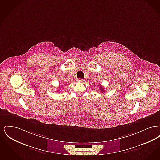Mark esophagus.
Wrapping results in <instances>:
<instances>
[{
    "mask_svg": "<svg viewBox=\"0 0 160 160\" xmlns=\"http://www.w3.org/2000/svg\"><path fill=\"white\" fill-rule=\"evenodd\" d=\"M83 81L84 80L83 79H82V78H78V79H77V82H83Z\"/></svg>",
    "mask_w": 160,
    "mask_h": 160,
    "instance_id": "1",
    "label": "esophagus"
}]
</instances>
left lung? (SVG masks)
Segmentation results:
<instances>
[{
    "label": "left lung",
    "instance_id": "1",
    "mask_svg": "<svg viewBox=\"0 0 160 160\" xmlns=\"http://www.w3.org/2000/svg\"><path fill=\"white\" fill-rule=\"evenodd\" d=\"M99 89H100V90L101 91V92H104V89L101 86H99Z\"/></svg>",
    "mask_w": 160,
    "mask_h": 160
}]
</instances>
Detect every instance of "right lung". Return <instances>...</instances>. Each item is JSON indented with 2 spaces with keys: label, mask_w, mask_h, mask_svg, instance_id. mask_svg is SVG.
Wrapping results in <instances>:
<instances>
[{
  "label": "right lung",
  "mask_w": 160,
  "mask_h": 160,
  "mask_svg": "<svg viewBox=\"0 0 160 160\" xmlns=\"http://www.w3.org/2000/svg\"><path fill=\"white\" fill-rule=\"evenodd\" d=\"M60 91H58V92H59Z\"/></svg>",
  "instance_id": "obj_1"
}]
</instances>
